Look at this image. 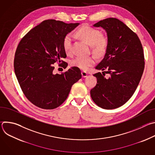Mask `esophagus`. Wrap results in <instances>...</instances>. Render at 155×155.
I'll return each mask as SVG.
<instances>
[{
    "mask_svg": "<svg viewBox=\"0 0 155 155\" xmlns=\"http://www.w3.org/2000/svg\"><path fill=\"white\" fill-rule=\"evenodd\" d=\"M81 75H82V77H83V78L86 77L87 75V73L84 72V71H82L81 72Z\"/></svg>",
    "mask_w": 155,
    "mask_h": 155,
    "instance_id": "34e87169",
    "label": "esophagus"
}]
</instances>
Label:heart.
<instances>
[{
	"label": "heart",
	"mask_w": 155,
	"mask_h": 155,
	"mask_svg": "<svg viewBox=\"0 0 155 155\" xmlns=\"http://www.w3.org/2000/svg\"><path fill=\"white\" fill-rule=\"evenodd\" d=\"M77 35L84 40L88 45L92 47L93 51L97 54H102L108 45V39L102 36L101 32L89 26H84L77 31ZM73 36L71 34L66 35L63 40V47L65 52L70 54L72 53ZM95 59L93 57H83L78 56L71 61V64L83 70H87L93 65Z\"/></svg>",
	"instance_id": "heart-1"
}]
</instances>
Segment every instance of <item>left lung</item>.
Returning a JSON list of instances; mask_svg holds the SVG:
<instances>
[{
    "label": "left lung",
    "mask_w": 155,
    "mask_h": 155,
    "mask_svg": "<svg viewBox=\"0 0 155 155\" xmlns=\"http://www.w3.org/2000/svg\"><path fill=\"white\" fill-rule=\"evenodd\" d=\"M93 27L107 33L108 45L103 59L95 68L102 71L93 75L97 84L90 91L96 105L114 109L124 105L134 93L144 69V55L138 36L119 19L108 18ZM104 72L110 76L106 79Z\"/></svg>",
    "instance_id": "left-lung-1"
}]
</instances>
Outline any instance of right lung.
Returning <instances> with one entry per match:
<instances>
[{"label":"right lung","mask_w":155,"mask_h":155,"mask_svg":"<svg viewBox=\"0 0 155 155\" xmlns=\"http://www.w3.org/2000/svg\"><path fill=\"white\" fill-rule=\"evenodd\" d=\"M80 23L68 24L48 19L32 29L21 39L14 59L16 77L28 99L43 109H54L68 98L72 85L81 78V71L72 67L62 74H54L53 64L67 55L63 47L65 35Z\"/></svg>","instance_id":"1"}]
</instances>
